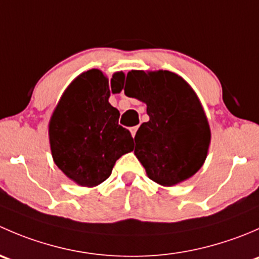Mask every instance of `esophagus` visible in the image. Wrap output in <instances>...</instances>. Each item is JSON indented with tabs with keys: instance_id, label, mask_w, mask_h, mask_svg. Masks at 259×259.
<instances>
[{
	"instance_id": "1",
	"label": "esophagus",
	"mask_w": 259,
	"mask_h": 259,
	"mask_svg": "<svg viewBox=\"0 0 259 259\" xmlns=\"http://www.w3.org/2000/svg\"><path fill=\"white\" fill-rule=\"evenodd\" d=\"M130 132H132L133 138H135V134H137V132H138V126H133L132 129H130Z\"/></svg>"
}]
</instances>
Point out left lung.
I'll use <instances>...</instances> for the list:
<instances>
[{"instance_id": "left-lung-1", "label": "left lung", "mask_w": 259, "mask_h": 259, "mask_svg": "<svg viewBox=\"0 0 259 259\" xmlns=\"http://www.w3.org/2000/svg\"><path fill=\"white\" fill-rule=\"evenodd\" d=\"M124 93L145 103L150 117L134 138V154L149 178L171 187L194 176L207 158L210 129L189 83L166 70H132Z\"/></svg>"}]
</instances>
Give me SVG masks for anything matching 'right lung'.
I'll return each instance as SVG.
<instances>
[{
	"mask_svg": "<svg viewBox=\"0 0 259 259\" xmlns=\"http://www.w3.org/2000/svg\"><path fill=\"white\" fill-rule=\"evenodd\" d=\"M125 74L109 79L100 70L79 75L65 90L49 124L51 154L60 170L81 187H96L110 177L115 161L134 149L110 93L124 88Z\"/></svg>",
	"mask_w": 259,
	"mask_h": 259,
	"instance_id": "1",
	"label": "right lung"
}]
</instances>
